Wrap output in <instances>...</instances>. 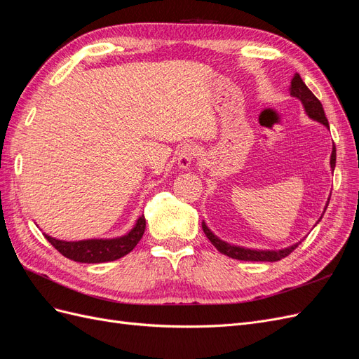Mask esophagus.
Listing matches in <instances>:
<instances>
[{
  "label": "esophagus",
  "mask_w": 359,
  "mask_h": 359,
  "mask_svg": "<svg viewBox=\"0 0 359 359\" xmlns=\"http://www.w3.org/2000/svg\"><path fill=\"white\" fill-rule=\"evenodd\" d=\"M196 156H198V148L193 144H186L184 147H181L178 153V165L182 169H186L191 165V161L196 158Z\"/></svg>",
  "instance_id": "esophagus-1"
}]
</instances>
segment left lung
I'll return each mask as SVG.
<instances>
[{
  "instance_id": "left-lung-1",
  "label": "left lung",
  "mask_w": 359,
  "mask_h": 359,
  "mask_svg": "<svg viewBox=\"0 0 359 359\" xmlns=\"http://www.w3.org/2000/svg\"><path fill=\"white\" fill-rule=\"evenodd\" d=\"M290 95L293 97H298V99L302 102L304 107H306V112L310 118L316 119V121L322 123L323 126L330 127L328 124V119L325 116V111H323V106L319 102V99L316 95H314L309 88L307 85L302 82L301 76L298 73L293 74V78L290 81ZM331 168L334 170L335 168V148H332V154H331ZM328 206V205H327ZM202 229L206 235V238L211 241V244L219 250L222 255L229 256L232 259H238V260H252V262H277V260L283 259L286 256H289L293 250H295L301 243L287 247L285 250H273V252H260V250H250V248H243V247H235L227 244L222 240H219L208 227H206L205 223H202Z\"/></svg>"
}]
</instances>
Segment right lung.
Listing matches in <instances>:
<instances>
[{
    "label": "right lung",
    "instance_id": "add662e5",
    "mask_svg": "<svg viewBox=\"0 0 359 359\" xmlns=\"http://www.w3.org/2000/svg\"><path fill=\"white\" fill-rule=\"evenodd\" d=\"M145 217L137 220L136 226L127 235L115 240H85V241H60L45 235L46 240L58 252L74 262L82 264H102L111 262L128 255L137 245L145 232Z\"/></svg>",
    "mask_w": 359,
    "mask_h": 359
}]
</instances>
